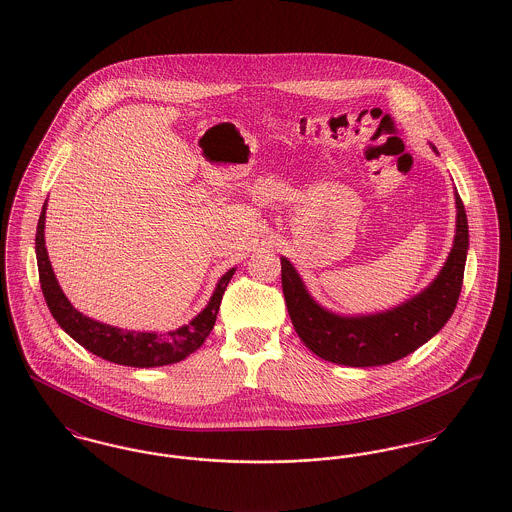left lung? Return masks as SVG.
I'll use <instances>...</instances> for the list:
<instances>
[{
	"mask_svg": "<svg viewBox=\"0 0 512 512\" xmlns=\"http://www.w3.org/2000/svg\"><path fill=\"white\" fill-rule=\"evenodd\" d=\"M454 199L456 236L445 267L418 296L389 311L360 317L327 311L309 296L294 265L280 257L282 292L292 325L313 354L350 367L387 365L412 354L445 327L462 290L468 253L466 211L458 193Z\"/></svg>",
	"mask_w": 512,
	"mask_h": 512,
	"instance_id": "obj_1",
	"label": "left lung"
}]
</instances>
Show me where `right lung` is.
Listing matches in <instances>:
<instances>
[{
	"instance_id": "right-lung-1",
	"label": "right lung",
	"mask_w": 512,
	"mask_h": 512,
	"mask_svg": "<svg viewBox=\"0 0 512 512\" xmlns=\"http://www.w3.org/2000/svg\"><path fill=\"white\" fill-rule=\"evenodd\" d=\"M44 222H46V203L42 207L38 228H36V261H38L40 288L54 319L75 342H79L83 348H87L102 360L127 365V367L170 365V363L185 360L189 354L201 348V344L211 334L224 290L236 269H230L218 280L211 301L191 323L183 325L176 331L168 332L123 331L83 315L71 305V301L65 298L48 259L46 241H44Z\"/></svg>"
}]
</instances>
